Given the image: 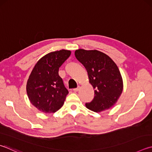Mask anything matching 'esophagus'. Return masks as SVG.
<instances>
[{"label": "esophagus", "instance_id": "1", "mask_svg": "<svg viewBox=\"0 0 152 152\" xmlns=\"http://www.w3.org/2000/svg\"><path fill=\"white\" fill-rule=\"evenodd\" d=\"M79 89H80V86H78V87L76 88H74L73 91H74V92H78V91L79 90Z\"/></svg>", "mask_w": 152, "mask_h": 152}]
</instances>
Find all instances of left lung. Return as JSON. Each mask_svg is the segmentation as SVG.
Instances as JSON below:
<instances>
[{
	"instance_id": "obj_1",
	"label": "left lung",
	"mask_w": 152,
	"mask_h": 152,
	"mask_svg": "<svg viewBox=\"0 0 152 152\" xmlns=\"http://www.w3.org/2000/svg\"><path fill=\"white\" fill-rule=\"evenodd\" d=\"M75 56L86 69L94 98L86 107L94 112L110 109L117 102L123 90V80L117 65L107 54L97 50L78 49Z\"/></svg>"
}]
</instances>
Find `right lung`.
I'll return each instance as SVG.
<instances>
[{"mask_svg":"<svg viewBox=\"0 0 152 152\" xmlns=\"http://www.w3.org/2000/svg\"><path fill=\"white\" fill-rule=\"evenodd\" d=\"M70 54L68 50L51 52L41 58L33 68L27 80L26 92L30 103L39 111L54 113L64 105L68 91L58 70Z\"/></svg>","mask_w":152,"mask_h":152,"instance_id":"add662e5","label":"right lung"}]
</instances>
